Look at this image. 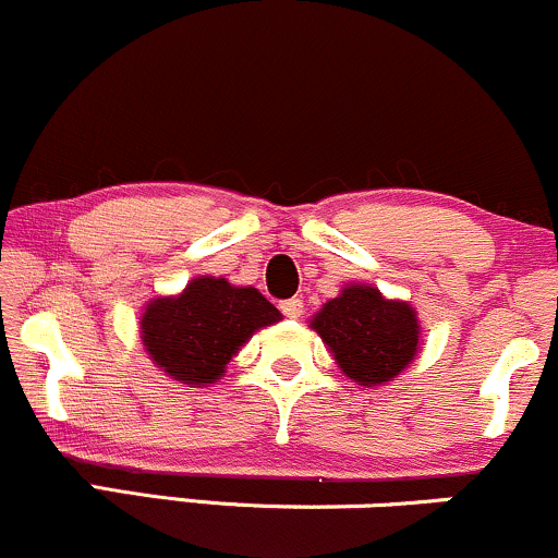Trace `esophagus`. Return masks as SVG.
<instances>
[{
  "label": "esophagus",
  "instance_id": "1",
  "mask_svg": "<svg viewBox=\"0 0 558 558\" xmlns=\"http://www.w3.org/2000/svg\"><path fill=\"white\" fill-rule=\"evenodd\" d=\"M279 307H281V313H284L287 318H300V316H303V300H300V298L281 300Z\"/></svg>",
  "mask_w": 558,
  "mask_h": 558
}]
</instances>
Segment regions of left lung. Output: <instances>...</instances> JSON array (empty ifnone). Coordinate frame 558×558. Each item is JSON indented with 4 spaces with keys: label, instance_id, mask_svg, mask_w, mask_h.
Masks as SVG:
<instances>
[{
    "label": "left lung",
    "instance_id": "left-lung-1",
    "mask_svg": "<svg viewBox=\"0 0 558 558\" xmlns=\"http://www.w3.org/2000/svg\"><path fill=\"white\" fill-rule=\"evenodd\" d=\"M311 326L331 347L344 376L360 386H376L399 376L417 355L415 311L384 300L373 287H344L316 313Z\"/></svg>",
    "mask_w": 558,
    "mask_h": 558
}]
</instances>
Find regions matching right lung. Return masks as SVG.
<instances>
[{
    "label": "right lung",
    "mask_w": 558,
    "mask_h": 558,
    "mask_svg": "<svg viewBox=\"0 0 558 558\" xmlns=\"http://www.w3.org/2000/svg\"><path fill=\"white\" fill-rule=\"evenodd\" d=\"M281 313L253 287L198 277L180 298L154 300L141 318L143 344L163 373L182 384H214L260 326Z\"/></svg>",
    "instance_id": "1"
}]
</instances>
